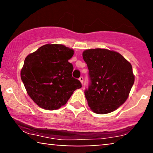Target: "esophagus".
Here are the masks:
<instances>
[{
  "label": "esophagus",
  "instance_id": "obj_1",
  "mask_svg": "<svg viewBox=\"0 0 153 153\" xmlns=\"http://www.w3.org/2000/svg\"><path fill=\"white\" fill-rule=\"evenodd\" d=\"M79 80H80V82H81L82 84L83 83V78H82V76H81V77H80V78H79Z\"/></svg>",
  "mask_w": 153,
  "mask_h": 153
}]
</instances>
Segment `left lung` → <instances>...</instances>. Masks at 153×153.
I'll return each instance as SVG.
<instances>
[{"label":"left lung","instance_id":"left-lung-1","mask_svg":"<svg viewBox=\"0 0 153 153\" xmlns=\"http://www.w3.org/2000/svg\"><path fill=\"white\" fill-rule=\"evenodd\" d=\"M90 84L85 93L88 104L99 114L110 113L126 101L134 82L131 65L118 52L91 49L82 52Z\"/></svg>","mask_w":153,"mask_h":153}]
</instances>
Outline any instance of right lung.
I'll list each match as a JSON object with an SVG mask.
<instances>
[{"mask_svg": "<svg viewBox=\"0 0 153 153\" xmlns=\"http://www.w3.org/2000/svg\"><path fill=\"white\" fill-rule=\"evenodd\" d=\"M74 51L62 45H43L27 56L21 78L27 94L39 106L55 110L64 106L81 82L72 77L68 62Z\"/></svg>", "mask_w": 153, "mask_h": 153, "instance_id": "1", "label": "right lung"}]
</instances>
